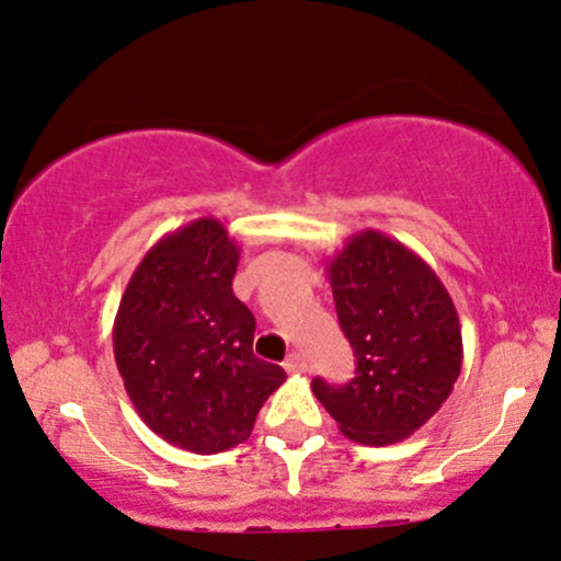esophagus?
Wrapping results in <instances>:
<instances>
[{"mask_svg": "<svg viewBox=\"0 0 561 561\" xmlns=\"http://www.w3.org/2000/svg\"><path fill=\"white\" fill-rule=\"evenodd\" d=\"M283 367H286V373L301 375V373H307V359L301 357L299 352H294V354H288V359L283 362Z\"/></svg>", "mask_w": 561, "mask_h": 561, "instance_id": "obj_1", "label": "esophagus"}]
</instances>
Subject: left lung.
Here are the masks:
<instances>
[{
	"label": "left lung",
	"instance_id": "1",
	"mask_svg": "<svg viewBox=\"0 0 561 561\" xmlns=\"http://www.w3.org/2000/svg\"><path fill=\"white\" fill-rule=\"evenodd\" d=\"M325 270L357 375L346 386L314 378L312 393L357 444L410 438L462 370L457 307L423 256L380 230L354 233Z\"/></svg>",
	"mask_w": 561,
	"mask_h": 561
}]
</instances>
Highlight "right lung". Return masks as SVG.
Instances as JSON below:
<instances>
[{
  "mask_svg": "<svg viewBox=\"0 0 561 561\" xmlns=\"http://www.w3.org/2000/svg\"><path fill=\"white\" fill-rule=\"evenodd\" d=\"M241 249L215 217L162 236L130 275L112 325L121 378L138 417L194 454L252 436L280 365L256 359L254 314L233 296Z\"/></svg>",
  "mask_w": 561,
  "mask_h": 561,
  "instance_id": "add662e5",
  "label": "right lung"
}]
</instances>
